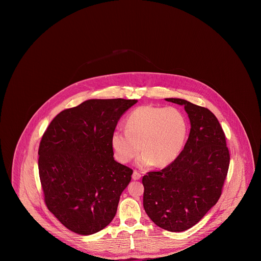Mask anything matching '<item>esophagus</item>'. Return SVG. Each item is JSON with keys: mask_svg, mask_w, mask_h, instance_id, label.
<instances>
[{"mask_svg": "<svg viewBox=\"0 0 261 261\" xmlns=\"http://www.w3.org/2000/svg\"><path fill=\"white\" fill-rule=\"evenodd\" d=\"M132 178H133V180H139L141 178V174L136 170H134V172L132 174Z\"/></svg>", "mask_w": 261, "mask_h": 261, "instance_id": "34e87169", "label": "esophagus"}]
</instances>
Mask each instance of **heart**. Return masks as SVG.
Returning <instances> with one entry per match:
<instances>
[{
    "instance_id": "b5f03b06",
    "label": "heart",
    "mask_w": 261,
    "mask_h": 261,
    "mask_svg": "<svg viewBox=\"0 0 261 261\" xmlns=\"http://www.w3.org/2000/svg\"><path fill=\"white\" fill-rule=\"evenodd\" d=\"M187 133L186 117L180 110L142 106L127 116L125 130L112 133L111 143L114 158L120 163L131 162L142 149L137 160L140 167H163L177 160Z\"/></svg>"
}]
</instances>
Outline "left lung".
Masks as SVG:
<instances>
[{
	"mask_svg": "<svg viewBox=\"0 0 261 261\" xmlns=\"http://www.w3.org/2000/svg\"><path fill=\"white\" fill-rule=\"evenodd\" d=\"M184 106L191 130L175 162L143 177L144 208L151 221L170 232L192 228L221 196L230 153L216 116L186 99H165Z\"/></svg>",
	"mask_w": 261,
	"mask_h": 261,
	"instance_id": "obj_1",
	"label": "left lung"
}]
</instances>
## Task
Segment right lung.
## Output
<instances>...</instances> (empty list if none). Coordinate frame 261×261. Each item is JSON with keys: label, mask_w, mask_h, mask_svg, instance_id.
Listing matches in <instances>:
<instances>
[{"label": "right lung", "mask_w": 261, "mask_h": 261, "mask_svg": "<svg viewBox=\"0 0 261 261\" xmlns=\"http://www.w3.org/2000/svg\"><path fill=\"white\" fill-rule=\"evenodd\" d=\"M137 99H88L60 112L39 146L48 210L70 231L92 235L111 223L133 170L113 159L118 120Z\"/></svg>", "instance_id": "obj_1"}]
</instances>
